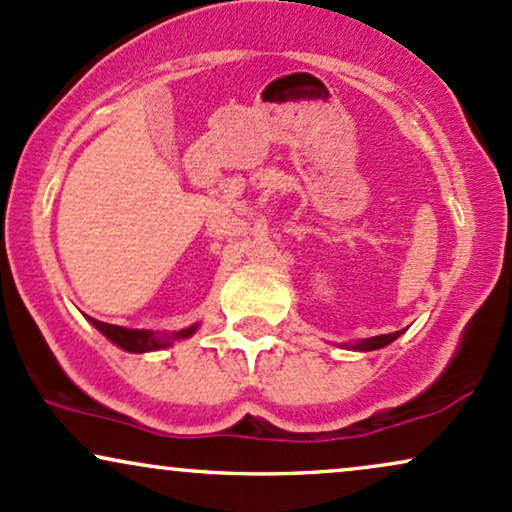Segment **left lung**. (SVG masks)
<instances>
[{
	"label": "left lung",
	"instance_id": "obj_1",
	"mask_svg": "<svg viewBox=\"0 0 512 512\" xmlns=\"http://www.w3.org/2000/svg\"><path fill=\"white\" fill-rule=\"evenodd\" d=\"M403 334V331H393V334H381V336H372V338H362V341L357 343H348V350H360V353H369V350H379L384 346H389V343L396 341V338Z\"/></svg>",
	"mask_w": 512,
	"mask_h": 512
}]
</instances>
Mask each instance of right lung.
<instances>
[{
  "mask_svg": "<svg viewBox=\"0 0 512 512\" xmlns=\"http://www.w3.org/2000/svg\"><path fill=\"white\" fill-rule=\"evenodd\" d=\"M90 319V324L95 326L100 334H104L114 346H119L126 353H152V350H164L169 346H174V341H183V338H190L197 331V326H186L181 331H147V329H126V326H116V324H104L97 322V319Z\"/></svg>",
  "mask_w": 512,
  "mask_h": 512,
  "instance_id": "obj_1",
  "label": "right lung"
}]
</instances>
